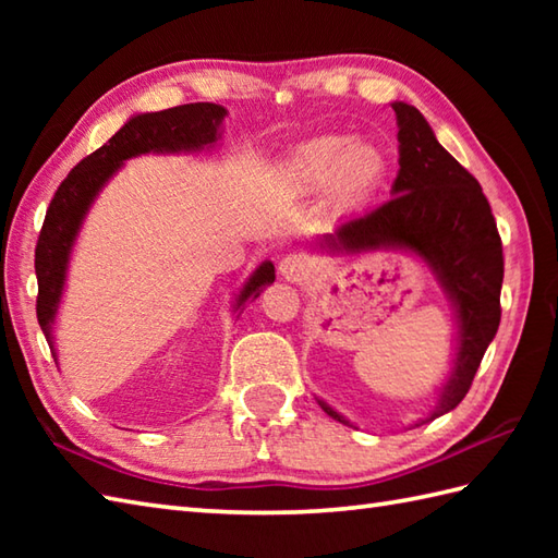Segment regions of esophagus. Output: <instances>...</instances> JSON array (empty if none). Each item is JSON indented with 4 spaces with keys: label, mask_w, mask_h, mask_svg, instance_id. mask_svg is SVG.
Masks as SVG:
<instances>
[{
    "label": "esophagus",
    "mask_w": 558,
    "mask_h": 558,
    "mask_svg": "<svg viewBox=\"0 0 558 558\" xmlns=\"http://www.w3.org/2000/svg\"><path fill=\"white\" fill-rule=\"evenodd\" d=\"M278 270L286 280H292V282L302 280L306 272H310V258L302 256V254H288V256L280 258Z\"/></svg>",
    "instance_id": "34e87169"
}]
</instances>
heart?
Returning <instances> with one entry per match:
<instances>
[{
  "label": "heart",
  "instance_id": "1",
  "mask_svg": "<svg viewBox=\"0 0 558 558\" xmlns=\"http://www.w3.org/2000/svg\"><path fill=\"white\" fill-rule=\"evenodd\" d=\"M388 160L384 150L345 136H322L304 144L294 153L288 174L290 180L306 192H318L333 184V192L340 201H362L376 192L384 182Z\"/></svg>",
  "mask_w": 558,
  "mask_h": 558
}]
</instances>
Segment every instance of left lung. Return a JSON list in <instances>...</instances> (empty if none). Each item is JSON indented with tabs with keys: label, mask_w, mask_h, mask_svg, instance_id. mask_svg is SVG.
Returning <instances> with one entry per match:
<instances>
[{
	"label": "left lung",
	"mask_w": 558,
	"mask_h": 558,
	"mask_svg": "<svg viewBox=\"0 0 558 558\" xmlns=\"http://www.w3.org/2000/svg\"><path fill=\"white\" fill-rule=\"evenodd\" d=\"M398 120V177L393 198L338 225L322 246L336 254L405 248L426 260L458 314V352L432 422L458 408L501 322L504 248L480 182L438 144L429 122L408 102H393ZM318 405L342 424V414ZM424 422V420H422ZM420 426V424H417Z\"/></svg>",
	"instance_id": "left-lung-1"
}]
</instances>
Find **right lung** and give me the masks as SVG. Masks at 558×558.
I'll list each match as a JSON object with an SVG mask.
<instances>
[{"mask_svg": "<svg viewBox=\"0 0 558 558\" xmlns=\"http://www.w3.org/2000/svg\"><path fill=\"white\" fill-rule=\"evenodd\" d=\"M225 114L228 110L213 102H192L160 112L136 114L108 144L83 158L59 184L50 208L45 213L38 246H35V276H38L35 310H38V324L52 350V357H57L52 324L64 292L69 256L93 198L129 158L144 156V153H192L213 146L220 138ZM272 280H276V268L266 260L246 280L234 310H240L246 300H256L264 286H270Z\"/></svg>", "mask_w": 558, "mask_h": 558, "instance_id": "right-lung-1", "label": "right lung"}]
</instances>
